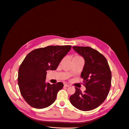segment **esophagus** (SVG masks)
<instances>
[{"label":"esophagus","mask_w":129,"mask_h":129,"mask_svg":"<svg viewBox=\"0 0 129 129\" xmlns=\"http://www.w3.org/2000/svg\"><path fill=\"white\" fill-rule=\"evenodd\" d=\"M69 86V85L67 84H66V83H64V87H68Z\"/></svg>","instance_id":"1"}]
</instances>
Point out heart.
I'll use <instances>...</instances> for the list:
<instances>
[{
  "mask_svg": "<svg viewBox=\"0 0 129 129\" xmlns=\"http://www.w3.org/2000/svg\"><path fill=\"white\" fill-rule=\"evenodd\" d=\"M82 59V58L81 57H80L79 56H75L73 57L72 60H73L75 59Z\"/></svg>",
  "mask_w": 129,
  "mask_h": 129,
  "instance_id": "obj_1",
  "label": "heart"
}]
</instances>
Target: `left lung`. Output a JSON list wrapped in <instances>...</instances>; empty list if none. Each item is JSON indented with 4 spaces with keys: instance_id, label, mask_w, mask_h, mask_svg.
I'll return each mask as SVG.
<instances>
[{
    "instance_id": "obj_1",
    "label": "left lung",
    "mask_w": 129,
    "mask_h": 129,
    "mask_svg": "<svg viewBox=\"0 0 129 129\" xmlns=\"http://www.w3.org/2000/svg\"><path fill=\"white\" fill-rule=\"evenodd\" d=\"M72 48L85 60L81 77L86 90L82 93L80 88L75 87L70 101L80 110H92L100 106L108 95L111 81L110 68L106 59L97 50L89 47Z\"/></svg>"
}]
</instances>
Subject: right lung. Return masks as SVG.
Masks as SVG:
<instances>
[{
    "label": "right lung",
    "mask_w": 129,
    "mask_h": 129,
    "mask_svg": "<svg viewBox=\"0 0 129 129\" xmlns=\"http://www.w3.org/2000/svg\"><path fill=\"white\" fill-rule=\"evenodd\" d=\"M71 48L70 45L49 46L30 52L20 66L18 85L26 103L33 108H46L55 101L63 83H46L47 71L55 70Z\"/></svg>",
    "instance_id": "right-lung-1"
}]
</instances>
